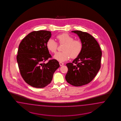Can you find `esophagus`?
<instances>
[{
    "label": "esophagus",
    "instance_id": "1",
    "mask_svg": "<svg viewBox=\"0 0 121 121\" xmlns=\"http://www.w3.org/2000/svg\"><path fill=\"white\" fill-rule=\"evenodd\" d=\"M59 65L60 66H62L64 65V63H62V62H59Z\"/></svg>",
    "mask_w": 121,
    "mask_h": 121
}]
</instances>
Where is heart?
I'll use <instances>...</instances> for the list:
<instances>
[{
  "label": "heart",
  "mask_w": 121,
  "mask_h": 121,
  "mask_svg": "<svg viewBox=\"0 0 121 121\" xmlns=\"http://www.w3.org/2000/svg\"><path fill=\"white\" fill-rule=\"evenodd\" d=\"M59 43L64 44L62 52H59L55 54L54 58L60 62H64L71 57L74 59L80 54L83 48V44L79 40L74 39V38L69 34L64 33L59 34L56 36ZM46 47L48 50L52 53L56 51L58 43L54 39H49L48 40Z\"/></svg>",
  "instance_id": "b5f03b06"
}]
</instances>
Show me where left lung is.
Instances as JSON below:
<instances>
[{"instance_id": "1", "label": "left lung", "mask_w": 121, "mask_h": 121, "mask_svg": "<svg viewBox=\"0 0 121 121\" xmlns=\"http://www.w3.org/2000/svg\"><path fill=\"white\" fill-rule=\"evenodd\" d=\"M83 44L80 54L72 63L66 64L68 71L65 78L70 84L79 86L90 82L96 76L101 67L102 51L95 39L88 33L73 30Z\"/></svg>"}]
</instances>
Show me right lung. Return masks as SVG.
<instances>
[{
    "mask_svg": "<svg viewBox=\"0 0 121 121\" xmlns=\"http://www.w3.org/2000/svg\"><path fill=\"white\" fill-rule=\"evenodd\" d=\"M51 36L50 31H34L19 45L17 61L20 74L26 83L34 87L43 88L49 84L54 72L60 66L55 59L44 63L51 57L46 47Z\"/></svg>",
    "mask_w": 121,
    "mask_h": 121,
    "instance_id": "right-lung-1",
    "label": "right lung"
}]
</instances>
